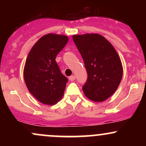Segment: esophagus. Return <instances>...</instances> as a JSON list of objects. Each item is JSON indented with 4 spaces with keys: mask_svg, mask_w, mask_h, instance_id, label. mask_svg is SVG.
Segmentation results:
<instances>
[{
    "mask_svg": "<svg viewBox=\"0 0 146 146\" xmlns=\"http://www.w3.org/2000/svg\"><path fill=\"white\" fill-rule=\"evenodd\" d=\"M68 79H69L70 81H73V80H75V77L74 75H71V76H70L69 78H68Z\"/></svg>",
    "mask_w": 146,
    "mask_h": 146,
    "instance_id": "obj_1",
    "label": "esophagus"
}]
</instances>
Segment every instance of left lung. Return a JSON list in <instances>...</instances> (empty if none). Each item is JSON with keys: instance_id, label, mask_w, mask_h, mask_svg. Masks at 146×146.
<instances>
[{"instance_id": "obj_1", "label": "left lung", "mask_w": 146, "mask_h": 146, "mask_svg": "<svg viewBox=\"0 0 146 146\" xmlns=\"http://www.w3.org/2000/svg\"><path fill=\"white\" fill-rule=\"evenodd\" d=\"M73 39L88 74L82 87L85 96L95 102L105 101L116 91L123 75L118 53L111 43L98 33L73 35Z\"/></svg>"}]
</instances>
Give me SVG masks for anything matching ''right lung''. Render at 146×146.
Segmentation results:
<instances>
[{"label": "right lung", "instance_id": "add662e5", "mask_svg": "<svg viewBox=\"0 0 146 146\" xmlns=\"http://www.w3.org/2000/svg\"><path fill=\"white\" fill-rule=\"evenodd\" d=\"M64 35L48 33L41 37L30 50L23 75L28 90L46 105H54L63 97L68 79L56 62L57 55L68 42Z\"/></svg>", "mask_w": 146, "mask_h": 146}]
</instances>
